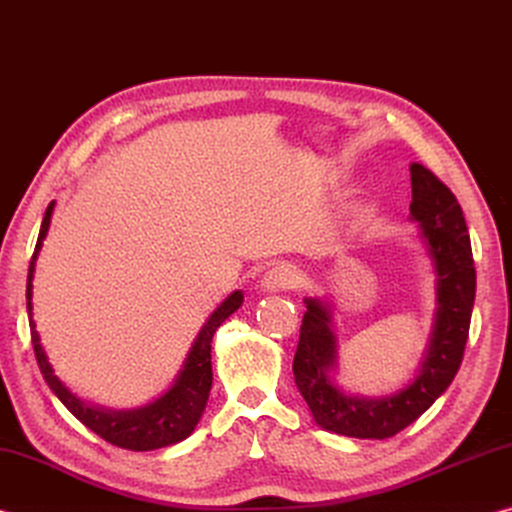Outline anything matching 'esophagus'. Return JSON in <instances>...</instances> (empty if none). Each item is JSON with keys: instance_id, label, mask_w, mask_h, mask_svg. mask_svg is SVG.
Here are the masks:
<instances>
[{"instance_id": "1", "label": "esophagus", "mask_w": 512, "mask_h": 512, "mask_svg": "<svg viewBox=\"0 0 512 512\" xmlns=\"http://www.w3.org/2000/svg\"><path fill=\"white\" fill-rule=\"evenodd\" d=\"M300 284V273L296 271V266L289 264H277L271 271H266L262 287L264 291H287V289H296Z\"/></svg>"}]
</instances>
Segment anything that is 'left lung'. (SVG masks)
Wrapping results in <instances>:
<instances>
[{
    "label": "left lung",
    "mask_w": 512,
    "mask_h": 512,
    "mask_svg": "<svg viewBox=\"0 0 512 512\" xmlns=\"http://www.w3.org/2000/svg\"><path fill=\"white\" fill-rule=\"evenodd\" d=\"M411 219L418 221L438 275V311L422 368L409 386L381 400L341 393L327 372L336 366L332 314L307 298L293 375L320 427L350 438H391L409 427L452 384L461 368L476 293L470 235L461 205L443 180L422 164H411Z\"/></svg>",
    "instance_id": "1"
}]
</instances>
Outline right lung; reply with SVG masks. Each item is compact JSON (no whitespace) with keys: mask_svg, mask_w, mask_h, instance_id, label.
<instances>
[{"mask_svg":"<svg viewBox=\"0 0 512 512\" xmlns=\"http://www.w3.org/2000/svg\"><path fill=\"white\" fill-rule=\"evenodd\" d=\"M51 212H54V203H49L45 219H42L38 244H36V250H33V257L29 264V277H27V311H29L31 341H33V352H36L42 377H45L51 391L58 395V400L63 402L67 409L85 424V427L92 429L97 436H101L110 445L131 449V452H151V449L180 443V440H185L189 433L194 431V427L205 411L207 397H210V388H212V354L210 352H212L214 332L221 327L225 318L235 314V311L241 307V302H244V293L235 291L228 300L221 302V307L214 311L210 320L205 323V327L198 332L192 350H189V357L185 361V368L180 370L176 384H173L162 397H158V400L133 411H103V409H97V406L85 404L72 391H67L63 381L54 375V370H51L47 361V354L40 345L36 323H33V316H31L33 271H36V259L42 248V239H45L49 230Z\"/></svg>","mask_w":512,"mask_h":512,"instance_id":"right-lung-1","label":"right lung"}]
</instances>
